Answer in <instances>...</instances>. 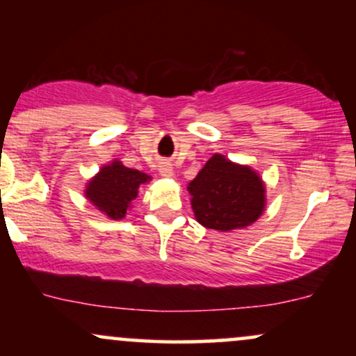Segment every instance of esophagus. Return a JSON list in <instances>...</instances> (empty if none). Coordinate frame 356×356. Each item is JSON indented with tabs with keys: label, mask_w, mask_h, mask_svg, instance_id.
Returning a JSON list of instances; mask_svg holds the SVG:
<instances>
[{
	"label": "esophagus",
	"mask_w": 356,
	"mask_h": 356,
	"mask_svg": "<svg viewBox=\"0 0 356 356\" xmlns=\"http://www.w3.org/2000/svg\"><path fill=\"white\" fill-rule=\"evenodd\" d=\"M159 172H161L162 177H174V169L169 162H162V164L159 165Z\"/></svg>",
	"instance_id": "obj_1"
}]
</instances>
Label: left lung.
Returning a JSON list of instances; mask_svg holds the SVG:
<instances>
[{
    "mask_svg": "<svg viewBox=\"0 0 356 356\" xmlns=\"http://www.w3.org/2000/svg\"><path fill=\"white\" fill-rule=\"evenodd\" d=\"M187 191L197 222L222 232L251 226L266 206V187L259 175L220 154L212 155Z\"/></svg>",
    "mask_w": 356,
    "mask_h": 356,
    "instance_id": "1",
    "label": "left lung"
}]
</instances>
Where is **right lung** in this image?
<instances>
[{"mask_svg": "<svg viewBox=\"0 0 356 356\" xmlns=\"http://www.w3.org/2000/svg\"><path fill=\"white\" fill-rule=\"evenodd\" d=\"M150 175L129 169L120 161L104 165L85 189V197L110 219L125 218L130 204L137 197L138 187L149 182Z\"/></svg>", "mask_w": 356, "mask_h": 356, "instance_id": "1", "label": "right lung"}]
</instances>
